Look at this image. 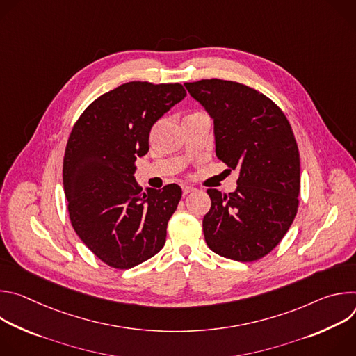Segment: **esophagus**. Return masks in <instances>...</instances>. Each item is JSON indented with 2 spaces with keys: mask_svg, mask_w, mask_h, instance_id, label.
I'll list each match as a JSON object with an SVG mask.
<instances>
[{
  "mask_svg": "<svg viewBox=\"0 0 356 356\" xmlns=\"http://www.w3.org/2000/svg\"><path fill=\"white\" fill-rule=\"evenodd\" d=\"M181 190H183V194H188L190 191H193V190H194V187L184 184V186H181Z\"/></svg>",
  "mask_w": 356,
  "mask_h": 356,
  "instance_id": "esophagus-1",
  "label": "esophagus"
}]
</instances>
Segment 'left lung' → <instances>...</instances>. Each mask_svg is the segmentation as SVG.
<instances>
[{
    "label": "left lung",
    "mask_w": 356,
    "mask_h": 356,
    "mask_svg": "<svg viewBox=\"0 0 356 356\" xmlns=\"http://www.w3.org/2000/svg\"><path fill=\"white\" fill-rule=\"evenodd\" d=\"M184 87L214 122L218 159L239 170L235 191L207 190L206 242L220 257L258 261L282 241L298 207L300 156L291 127L270 98L248 86L211 79Z\"/></svg>",
    "instance_id": "left-lung-1"
}]
</instances>
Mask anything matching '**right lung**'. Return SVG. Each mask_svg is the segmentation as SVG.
Returning <instances> with one entry per match:
<instances>
[{
	"mask_svg": "<svg viewBox=\"0 0 356 356\" xmlns=\"http://www.w3.org/2000/svg\"><path fill=\"white\" fill-rule=\"evenodd\" d=\"M184 97L179 83L129 81L92 101L72 129L63 161L70 221L111 268L131 269L165 245L181 188L142 193L135 162L147 154L150 128Z\"/></svg>",
	"mask_w": 356,
	"mask_h": 356,
	"instance_id": "add662e5",
	"label": "right lung"
}]
</instances>
